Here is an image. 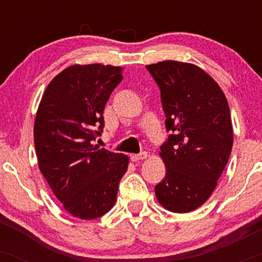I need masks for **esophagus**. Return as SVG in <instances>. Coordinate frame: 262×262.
Returning <instances> with one entry per match:
<instances>
[{"mask_svg":"<svg viewBox=\"0 0 262 262\" xmlns=\"http://www.w3.org/2000/svg\"><path fill=\"white\" fill-rule=\"evenodd\" d=\"M148 158V152L143 151L140 152V154H134L132 155V160L133 161H140V160H144V159Z\"/></svg>","mask_w":262,"mask_h":262,"instance_id":"obj_1","label":"esophagus"}]
</instances>
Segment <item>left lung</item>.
Segmentation results:
<instances>
[{
    "instance_id": "obj_1",
    "label": "left lung",
    "mask_w": 262,
    "mask_h": 262,
    "mask_svg": "<svg viewBox=\"0 0 262 262\" xmlns=\"http://www.w3.org/2000/svg\"><path fill=\"white\" fill-rule=\"evenodd\" d=\"M161 93L169 138L160 146L166 176L155 186L164 208L194 210L208 200L223 172L233 127L218 83L196 65L166 60L146 66Z\"/></svg>"
}]
</instances>
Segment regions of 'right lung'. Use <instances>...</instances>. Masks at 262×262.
I'll return each instance as SVG.
<instances>
[{
    "label": "right lung",
    "instance_id": "1",
    "mask_svg": "<svg viewBox=\"0 0 262 262\" xmlns=\"http://www.w3.org/2000/svg\"><path fill=\"white\" fill-rule=\"evenodd\" d=\"M123 79L119 66L73 65L50 81L34 123L40 172L74 217L95 219L114 206L128 156L93 145L103 110Z\"/></svg>",
    "mask_w": 262,
    "mask_h": 262
}]
</instances>
